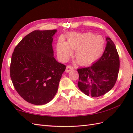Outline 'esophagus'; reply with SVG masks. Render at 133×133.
<instances>
[{"label":"esophagus","mask_w":133,"mask_h":133,"mask_svg":"<svg viewBox=\"0 0 133 133\" xmlns=\"http://www.w3.org/2000/svg\"><path fill=\"white\" fill-rule=\"evenodd\" d=\"M73 69H74V68L73 66H71L70 65H68L66 66V69H65V72H66V73H69V72H70L71 70H73Z\"/></svg>","instance_id":"1"}]
</instances>
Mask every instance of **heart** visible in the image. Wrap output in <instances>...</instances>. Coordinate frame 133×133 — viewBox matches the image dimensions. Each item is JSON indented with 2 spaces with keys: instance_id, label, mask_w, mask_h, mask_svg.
Listing matches in <instances>:
<instances>
[{
  "instance_id": "obj_1",
  "label": "heart",
  "mask_w": 133,
  "mask_h": 133,
  "mask_svg": "<svg viewBox=\"0 0 133 133\" xmlns=\"http://www.w3.org/2000/svg\"><path fill=\"white\" fill-rule=\"evenodd\" d=\"M104 41L100 35L91 33H72L68 34L67 42L60 40L57 44L59 58L66 61L75 50L74 57L80 65H88L94 62L102 54Z\"/></svg>"
}]
</instances>
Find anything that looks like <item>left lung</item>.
Masks as SVG:
<instances>
[{
    "mask_svg": "<svg viewBox=\"0 0 133 133\" xmlns=\"http://www.w3.org/2000/svg\"><path fill=\"white\" fill-rule=\"evenodd\" d=\"M107 45L98 61L87 68L78 69V86L83 93L96 98L105 94L114 87L120 67L119 54L114 42L106 38Z\"/></svg>",
    "mask_w": 133,
    "mask_h": 133,
    "instance_id": "8db88e82",
    "label": "left lung"
}]
</instances>
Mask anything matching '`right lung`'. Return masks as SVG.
Returning <instances> with one entry per match:
<instances>
[{
    "label": "right lung",
    "mask_w": 133,
    "mask_h": 133,
    "mask_svg": "<svg viewBox=\"0 0 133 133\" xmlns=\"http://www.w3.org/2000/svg\"><path fill=\"white\" fill-rule=\"evenodd\" d=\"M57 30H34L16 46L10 75L16 91L24 100L44 105L55 95L66 66L54 58L53 37Z\"/></svg>",
    "instance_id": "obj_1"
}]
</instances>
